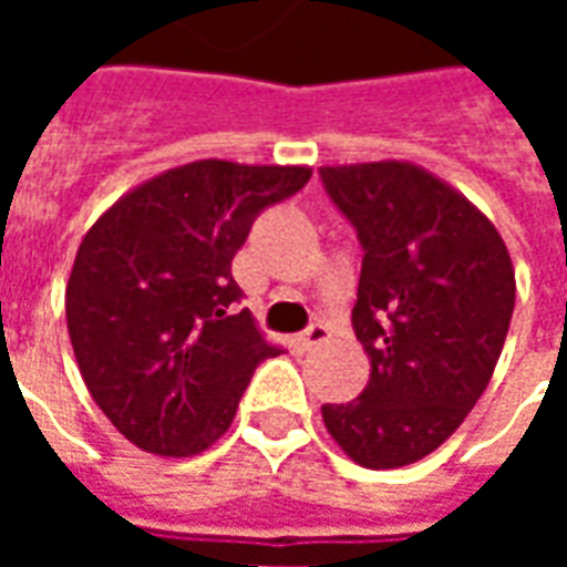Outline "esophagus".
Listing matches in <instances>:
<instances>
[{"label":"esophagus","instance_id":"34e87169","mask_svg":"<svg viewBox=\"0 0 567 567\" xmlns=\"http://www.w3.org/2000/svg\"><path fill=\"white\" fill-rule=\"evenodd\" d=\"M331 340V331L324 328V324H312V328H307V331L300 333V346L303 349H319V346H324Z\"/></svg>","mask_w":567,"mask_h":567}]
</instances>
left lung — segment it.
<instances>
[{
  "mask_svg": "<svg viewBox=\"0 0 567 567\" xmlns=\"http://www.w3.org/2000/svg\"><path fill=\"white\" fill-rule=\"evenodd\" d=\"M364 248L352 328L370 358L355 401L324 404L337 446L370 471L425 458L495 373L516 303L511 251L471 199L410 161L321 166Z\"/></svg>",
  "mask_w": 567,
  "mask_h": 567,
  "instance_id": "obj_1",
  "label": "left lung"
}]
</instances>
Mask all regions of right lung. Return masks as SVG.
Returning a JSON list of instances; mask_svg holds the SVG:
<instances>
[{
    "label": "right lung",
    "mask_w": 567,
    "mask_h": 567,
    "mask_svg": "<svg viewBox=\"0 0 567 567\" xmlns=\"http://www.w3.org/2000/svg\"><path fill=\"white\" fill-rule=\"evenodd\" d=\"M309 166L194 161L142 182L93 221L69 272L66 328L81 380L124 437L154 455L209 450L279 346L234 279L236 251Z\"/></svg>",
    "instance_id": "obj_1"
}]
</instances>
